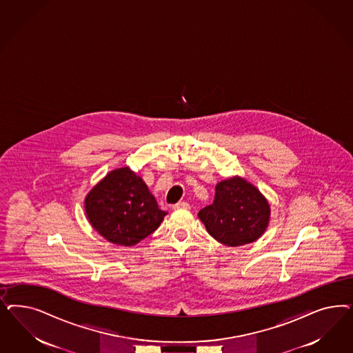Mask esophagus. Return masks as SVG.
<instances>
[{"instance_id": "obj_1", "label": "esophagus", "mask_w": 353, "mask_h": 353, "mask_svg": "<svg viewBox=\"0 0 353 353\" xmlns=\"http://www.w3.org/2000/svg\"><path fill=\"white\" fill-rule=\"evenodd\" d=\"M172 208H174V209H190L191 205L188 204V203H185V201H179L178 204L174 205Z\"/></svg>"}]
</instances>
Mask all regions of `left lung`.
Segmentation results:
<instances>
[{"label": "left lung", "mask_w": 353, "mask_h": 353, "mask_svg": "<svg viewBox=\"0 0 353 353\" xmlns=\"http://www.w3.org/2000/svg\"><path fill=\"white\" fill-rule=\"evenodd\" d=\"M208 232L228 247L250 244L269 226L270 205L265 196L240 176L218 183L213 204L199 212Z\"/></svg>", "instance_id": "1"}]
</instances>
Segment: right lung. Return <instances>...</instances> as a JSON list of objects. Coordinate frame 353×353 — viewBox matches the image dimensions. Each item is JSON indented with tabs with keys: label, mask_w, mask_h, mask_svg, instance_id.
<instances>
[{
	"label": "right lung",
	"mask_w": 353,
	"mask_h": 353,
	"mask_svg": "<svg viewBox=\"0 0 353 353\" xmlns=\"http://www.w3.org/2000/svg\"><path fill=\"white\" fill-rule=\"evenodd\" d=\"M84 208L92 228L123 247H132L154 232L168 214L130 168L106 174L85 196Z\"/></svg>",
	"instance_id": "obj_1"
}]
</instances>
